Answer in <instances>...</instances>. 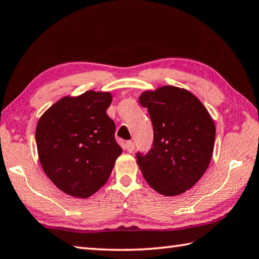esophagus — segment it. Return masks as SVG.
I'll use <instances>...</instances> for the list:
<instances>
[{
    "instance_id": "obj_1",
    "label": "esophagus",
    "mask_w": 259,
    "mask_h": 259,
    "mask_svg": "<svg viewBox=\"0 0 259 259\" xmlns=\"http://www.w3.org/2000/svg\"><path fill=\"white\" fill-rule=\"evenodd\" d=\"M134 148H135V145L133 142H132V141H127V142H126V150H127V152H130V153L133 152Z\"/></svg>"
}]
</instances>
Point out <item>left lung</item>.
<instances>
[{"label": "left lung", "mask_w": 259, "mask_h": 259, "mask_svg": "<svg viewBox=\"0 0 259 259\" xmlns=\"http://www.w3.org/2000/svg\"><path fill=\"white\" fill-rule=\"evenodd\" d=\"M140 104L148 108L153 146L136 154L143 177L155 192L175 196L196 184L211 162L215 125L197 97L183 88L163 85L144 91Z\"/></svg>", "instance_id": "8db88e82"}]
</instances>
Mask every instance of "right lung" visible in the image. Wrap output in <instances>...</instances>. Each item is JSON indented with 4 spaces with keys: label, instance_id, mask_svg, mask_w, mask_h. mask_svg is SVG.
<instances>
[{
    "label": "right lung",
    "instance_id": "right-lung-1",
    "mask_svg": "<svg viewBox=\"0 0 259 259\" xmlns=\"http://www.w3.org/2000/svg\"><path fill=\"white\" fill-rule=\"evenodd\" d=\"M110 92L65 96L39 118L36 144L41 168L55 186L73 197L88 198L104 186L121 148L115 123L106 114Z\"/></svg>",
    "mask_w": 259,
    "mask_h": 259
}]
</instances>
